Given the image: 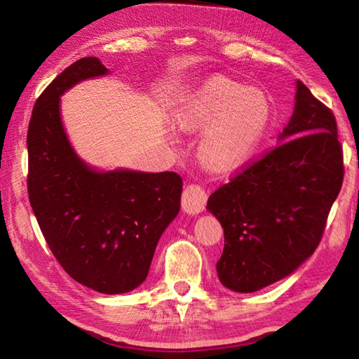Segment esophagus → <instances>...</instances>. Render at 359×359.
I'll return each instance as SVG.
<instances>
[{"instance_id":"obj_1","label":"esophagus","mask_w":359,"mask_h":359,"mask_svg":"<svg viewBox=\"0 0 359 359\" xmlns=\"http://www.w3.org/2000/svg\"><path fill=\"white\" fill-rule=\"evenodd\" d=\"M205 203H208V193L199 185H188L182 194V209L190 215L201 214Z\"/></svg>"}]
</instances>
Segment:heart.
Returning <instances> with one entry per match:
<instances>
[{
  "label": "heart",
  "instance_id": "b5f03b06",
  "mask_svg": "<svg viewBox=\"0 0 359 359\" xmlns=\"http://www.w3.org/2000/svg\"><path fill=\"white\" fill-rule=\"evenodd\" d=\"M274 118L263 90L228 77H210L190 95L179 114L187 131H204L198 144L203 165L214 172H233L257 154Z\"/></svg>",
  "mask_w": 359,
  "mask_h": 359
}]
</instances>
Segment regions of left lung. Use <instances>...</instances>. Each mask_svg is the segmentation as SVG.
<instances>
[{
  "label": "left lung",
  "instance_id": "obj_1",
  "mask_svg": "<svg viewBox=\"0 0 359 359\" xmlns=\"http://www.w3.org/2000/svg\"><path fill=\"white\" fill-rule=\"evenodd\" d=\"M278 142L208 201L224 234L217 274L238 293L282 280L312 257L342 187L336 117L301 81Z\"/></svg>",
  "mask_w": 359,
  "mask_h": 359
}]
</instances>
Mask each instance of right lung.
Here are the masks:
<instances>
[{
	"label": "right lung",
	"instance_id": "obj_1",
	"mask_svg": "<svg viewBox=\"0 0 359 359\" xmlns=\"http://www.w3.org/2000/svg\"><path fill=\"white\" fill-rule=\"evenodd\" d=\"M96 57L77 60L42 92L28 126V194L46 242L63 269L98 293L121 294L147 278L161 234L180 210L175 172L100 171L72 147L62 96L107 76Z\"/></svg>",
	"mask_w": 359,
	"mask_h": 359
}]
</instances>
